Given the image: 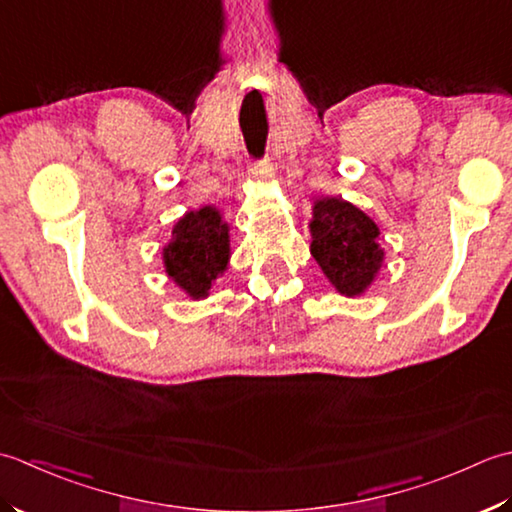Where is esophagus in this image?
Wrapping results in <instances>:
<instances>
[{
	"instance_id": "esophagus-1",
	"label": "esophagus",
	"mask_w": 512,
	"mask_h": 512,
	"mask_svg": "<svg viewBox=\"0 0 512 512\" xmlns=\"http://www.w3.org/2000/svg\"><path fill=\"white\" fill-rule=\"evenodd\" d=\"M271 172H274V168H271V163L267 159L252 163V168H249V174H252V179L258 183H267L271 179Z\"/></svg>"
}]
</instances>
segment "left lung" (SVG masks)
I'll list each match as a JSON object with an SVG mask.
<instances>
[{
    "label": "left lung",
    "instance_id": "left-lung-1",
    "mask_svg": "<svg viewBox=\"0 0 512 512\" xmlns=\"http://www.w3.org/2000/svg\"><path fill=\"white\" fill-rule=\"evenodd\" d=\"M309 232V252L338 294L356 298L375 283L384 263L380 227L360 207L320 196L311 210Z\"/></svg>",
    "mask_w": 512,
    "mask_h": 512
}]
</instances>
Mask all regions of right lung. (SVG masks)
Wrapping results in <instances>:
<instances>
[{"instance_id":"right-lung-1","label":"right lung","mask_w":512,"mask_h":512,"mask_svg":"<svg viewBox=\"0 0 512 512\" xmlns=\"http://www.w3.org/2000/svg\"><path fill=\"white\" fill-rule=\"evenodd\" d=\"M229 225L212 205L185 212L163 247V267L187 298L203 300L229 267Z\"/></svg>"}]
</instances>
